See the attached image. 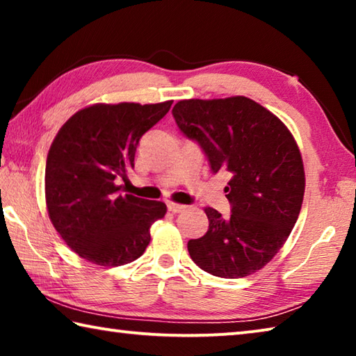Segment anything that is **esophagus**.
I'll return each mask as SVG.
<instances>
[{
    "label": "esophagus",
    "mask_w": 356,
    "mask_h": 356,
    "mask_svg": "<svg viewBox=\"0 0 356 356\" xmlns=\"http://www.w3.org/2000/svg\"><path fill=\"white\" fill-rule=\"evenodd\" d=\"M186 209V206H182V204H174V202H168V210H170L171 213H180L184 212Z\"/></svg>",
    "instance_id": "34e87169"
}]
</instances>
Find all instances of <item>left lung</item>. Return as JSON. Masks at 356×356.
I'll return each instance as SVG.
<instances>
[{
    "instance_id": "obj_1",
    "label": "left lung",
    "mask_w": 356,
    "mask_h": 356,
    "mask_svg": "<svg viewBox=\"0 0 356 356\" xmlns=\"http://www.w3.org/2000/svg\"><path fill=\"white\" fill-rule=\"evenodd\" d=\"M172 116L206 154L213 174H231L225 191L231 216L206 209L209 231L188 242L197 267L220 278L261 270L292 232L305 195V170L291 131L243 95L180 100Z\"/></svg>"
}]
</instances>
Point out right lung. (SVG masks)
Returning a JSON list of instances; mask_svg holds the SVG:
<instances>
[{"instance_id": "obj_1", "label": "right lung", "mask_w": 356, "mask_h": 356, "mask_svg": "<svg viewBox=\"0 0 356 356\" xmlns=\"http://www.w3.org/2000/svg\"><path fill=\"white\" fill-rule=\"evenodd\" d=\"M171 105L97 104L75 113L58 131L47 156V209L80 257L118 267L147 248L149 229L165 216V202L124 195L119 182L135 166L141 136Z\"/></svg>"}]
</instances>
